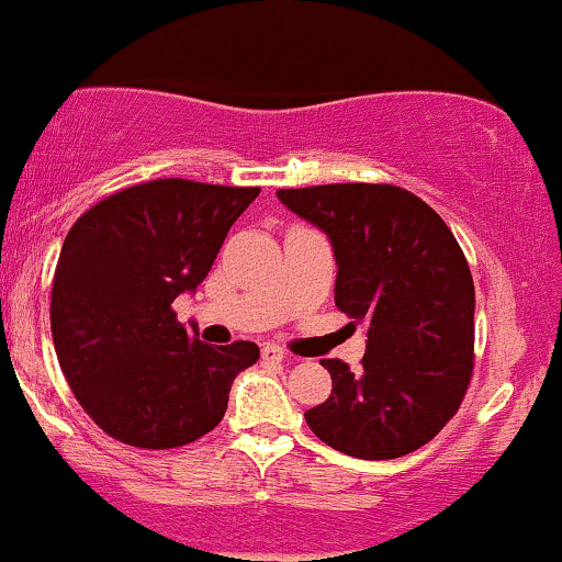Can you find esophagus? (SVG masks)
<instances>
[{
    "instance_id": "1",
    "label": "esophagus",
    "mask_w": 562,
    "mask_h": 562,
    "mask_svg": "<svg viewBox=\"0 0 562 562\" xmlns=\"http://www.w3.org/2000/svg\"><path fill=\"white\" fill-rule=\"evenodd\" d=\"M286 355H283V349L279 345H266L262 347V360L266 362H281Z\"/></svg>"
}]
</instances>
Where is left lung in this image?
Returning a JSON list of instances; mask_svg holds the SVG:
<instances>
[{
	"mask_svg": "<svg viewBox=\"0 0 562 562\" xmlns=\"http://www.w3.org/2000/svg\"><path fill=\"white\" fill-rule=\"evenodd\" d=\"M328 234L336 307L368 328L360 371L321 360L331 397L305 413L334 450L392 460L424 447L463 405L473 375V276L447 223L392 183L279 189Z\"/></svg>",
	"mask_w": 562,
	"mask_h": 562,
	"instance_id": "1",
	"label": "left lung"
}]
</instances>
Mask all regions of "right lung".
<instances>
[{
	"label": "right lung",
	"instance_id": "1",
	"mask_svg": "<svg viewBox=\"0 0 562 562\" xmlns=\"http://www.w3.org/2000/svg\"><path fill=\"white\" fill-rule=\"evenodd\" d=\"M260 187L157 178L99 200L72 223L52 283V339L94 424L138 450H173L223 420L236 373L260 347H210L173 300L213 268Z\"/></svg>",
	"mask_w": 562,
	"mask_h": 562
}]
</instances>
